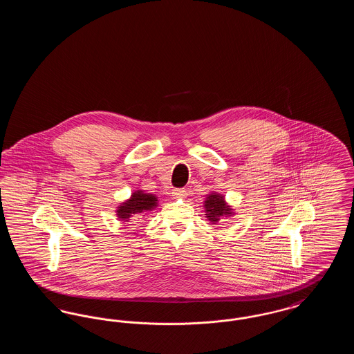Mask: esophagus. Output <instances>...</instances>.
<instances>
[{
	"label": "esophagus",
	"instance_id": "obj_1",
	"mask_svg": "<svg viewBox=\"0 0 354 354\" xmlns=\"http://www.w3.org/2000/svg\"><path fill=\"white\" fill-rule=\"evenodd\" d=\"M172 196H175V198H183V196H185V191L183 188H174V189H172Z\"/></svg>",
	"mask_w": 354,
	"mask_h": 354
}]
</instances>
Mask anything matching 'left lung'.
<instances>
[{
    "label": "left lung",
    "instance_id": "1",
    "mask_svg": "<svg viewBox=\"0 0 354 354\" xmlns=\"http://www.w3.org/2000/svg\"><path fill=\"white\" fill-rule=\"evenodd\" d=\"M204 208H205V215L209 221H214V223H218L220 218L223 216H231L232 215V208L224 202V198L216 194V192H212L207 196L205 202H204Z\"/></svg>",
    "mask_w": 354,
    "mask_h": 354
}]
</instances>
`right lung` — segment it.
Wrapping results in <instances>:
<instances>
[{
    "label": "right lung",
    "mask_w": 354,
    "mask_h": 354,
    "mask_svg": "<svg viewBox=\"0 0 354 354\" xmlns=\"http://www.w3.org/2000/svg\"><path fill=\"white\" fill-rule=\"evenodd\" d=\"M158 199L152 194H145L143 191H135L131 198L127 202L122 203L117 209L118 218L124 221L133 220V218L139 216L143 212L151 211L158 205Z\"/></svg>",
    "instance_id": "right-lung-1"
}]
</instances>
